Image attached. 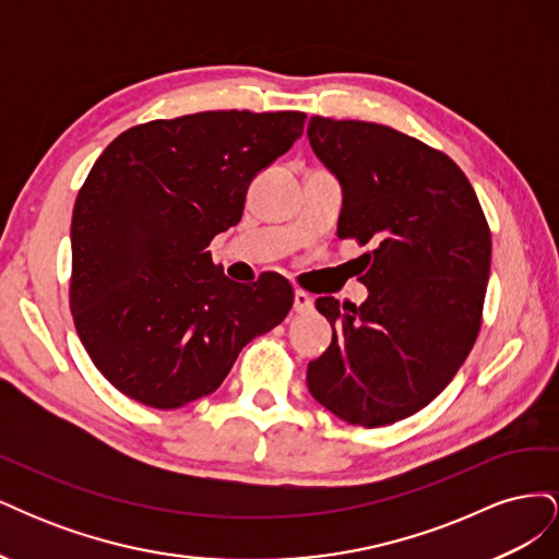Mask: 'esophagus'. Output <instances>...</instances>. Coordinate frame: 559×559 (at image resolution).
Wrapping results in <instances>:
<instances>
[{
	"label": "esophagus",
	"instance_id": "1",
	"mask_svg": "<svg viewBox=\"0 0 559 559\" xmlns=\"http://www.w3.org/2000/svg\"><path fill=\"white\" fill-rule=\"evenodd\" d=\"M312 306H314L312 296H310V294H306V292L296 289V294H294V310H296L298 314H306V312H310V310H312Z\"/></svg>",
	"mask_w": 559,
	"mask_h": 559
}]
</instances>
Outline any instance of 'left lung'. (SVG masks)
<instances>
[{"instance_id":"obj_1","label":"left lung","mask_w":559,"mask_h":559,"mask_svg":"<svg viewBox=\"0 0 559 559\" xmlns=\"http://www.w3.org/2000/svg\"><path fill=\"white\" fill-rule=\"evenodd\" d=\"M317 158L343 183L337 238L364 253L368 298L317 310L333 341L308 366L310 394L349 425L384 427L429 405L476 343L492 235L456 163L394 128L312 116Z\"/></svg>"}]
</instances>
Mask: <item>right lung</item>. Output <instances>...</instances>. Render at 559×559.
Instances as JSON below:
<instances>
[{
    "instance_id": "1",
    "label": "right lung",
    "mask_w": 559,
    "mask_h": 559,
    "mask_svg": "<svg viewBox=\"0 0 559 559\" xmlns=\"http://www.w3.org/2000/svg\"><path fill=\"white\" fill-rule=\"evenodd\" d=\"M302 126V111L160 118L121 132L95 160L74 202L70 308L118 392L181 408L216 392L242 347L289 314V282H230L207 247L240 222L251 179Z\"/></svg>"
}]
</instances>
